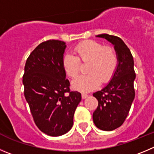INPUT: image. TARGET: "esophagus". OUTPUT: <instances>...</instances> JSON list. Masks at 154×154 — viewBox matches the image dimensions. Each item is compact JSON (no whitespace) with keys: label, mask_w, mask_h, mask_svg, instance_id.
<instances>
[{"label":"esophagus","mask_w":154,"mask_h":154,"mask_svg":"<svg viewBox=\"0 0 154 154\" xmlns=\"http://www.w3.org/2000/svg\"><path fill=\"white\" fill-rule=\"evenodd\" d=\"M88 96H89V95L87 94V93H83L81 94L82 99H86V98H87V97H88Z\"/></svg>","instance_id":"obj_1"}]
</instances>
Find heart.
I'll return each mask as SVG.
<instances>
[{
  "label": "heart",
  "mask_w": 154,
  "mask_h": 154,
  "mask_svg": "<svg viewBox=\"0 0 154 154\" xmlns=\"http://www.w3.org/2000/svg\"><path fill=\"white\" fill-rule=\"evenodd\" d=\"M75 56L66 54L63 57L62 66L68 77L74 78L80 71V62H89L87 72L72 81V87L80 92H89L100 84L109 81L114 75L119 64V57L114 48L104 46L94 40H87L74 48Z\"/></svg>",
  "instance_id": "1"
}]
</instances>
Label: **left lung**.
Here are the masks:
<instances>
[{
  "label": "left lung",
  "mask_w": 154,
  "mask_h": 154,
  "mask_svg": "<svg viewBox=\"0 0 154 154\" xmlns=\"http://www.w3.org/2000/svg\"><path fill=\"white\" fill-rule=\"evenodd\" d=\"M114 45L119 57V64L111 81L100 91L93 93L98 106L93 114V122L103 131H112L124 123L128 115L135 92L136 77L133 56L130 49L119 37L109 34L97 35Z\"/></svg>",
  "instance_id": "left-lung-1"
}]
</instances>
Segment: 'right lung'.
Returning <instances> with one entry per match:
<instances>
[{
  "label": "right lung",
  "instance_id": "1",
  "mask_svg": "<svg viewBox=\"0 0 154 154\" xmlns=\"http://www.w3.org/2000/svg\"><path fill=\"white\" fill-rule=\"evenodd\" d=\"M66 45L51 39L40 43L26 61L23 84L24 96L34 122L41 131L57 137L74 124V115L81 94L70 91L62 66Z\"/></svg>",
  "mask_w": 154,
  "mask_h": 154
}]
</instances>
